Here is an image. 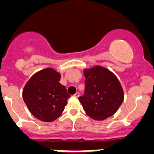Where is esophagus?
<instances>
[{
	"label": "esophagus",
	"instance_id": "obj_1",
	"mask_svg": "<svg viewBox=\"0 0 154 154\" xmlns=\"http://www.w3.org/2000/svg\"><path fill=\"white\" fill-rule=\"evenodd\" d=\"M74 96L76 98H78L79 96V92H75V93L74 94Z\"/></svg>",
	"mask_w": 154,
	"mask_h": 154
}]
</instances>
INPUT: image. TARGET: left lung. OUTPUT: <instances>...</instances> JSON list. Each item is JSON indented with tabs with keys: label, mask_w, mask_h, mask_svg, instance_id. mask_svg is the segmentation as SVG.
I'll use <instances>...</instances> for the list:
<instances>
[{
	"label": "left lung",
	"mask_w": 154,
	"mask_h": 154,
	"mask_svg": "<svg viewBox=\"0 0 154 154\" xmlns=\"http://www.w3.org/2000/svg\"><path fill=\"white\" fill-rule=\"evenodd\" d=\"M85 92L79 98L89 117L103 120L116 113L124 99L117 77L103 66L84 70Z\"/></svg>",
	"instance_id": "1"
}]
</instances>
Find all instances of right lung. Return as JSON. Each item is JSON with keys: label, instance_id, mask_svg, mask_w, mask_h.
I'll list each match as a JSON object with an SVG mask.
<instances>
[{"label": "right lung", "instance_id": "add662e5", "mask_svg": "<svg viewBox=\"0 0 154 154\" xmlns=\"http://www.w3.org/2000/svg\"><path fill=\"white\" fill-rule=\"evenodd\" d=\"M60 79V73L47 68L34 74L24 85L23 99L37 119L52 122L62 115L70 95Z\"/></svg>", "mask_w": 154, "mask_h": 154}]
</instances>
